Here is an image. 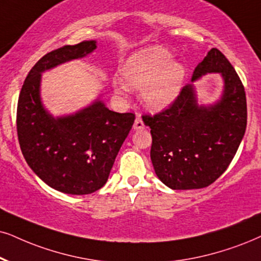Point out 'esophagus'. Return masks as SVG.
<instances>
[{"label":"esophagus","instance_id":"obj_1","mask_svg":"<svg viewBox=\"0 0 261 261\" xmlns=\"http://www.w3.org/2000/svg\"><path fill=\"white\" fill-rule=\"evenodd\" d=\"M143 128H144L143 121H142L140 117H137L136 120H135V123H134V130L138 131V130H143Z\"/></svg>","mask_w":261,"mask_h":261}]
</instances>
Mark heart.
<instances>
[{
    "instance_id": "1",
    "label": "heart",
    "mask_w": 261,
    "mask_h": 261,
    "mask_svg": "<svg viewBox=\"0 0 261 261\" xmlns=\"http://www.w3.org/2000/svg\"><path fill=\"white\" fill-rule=\"evenodd\" d=\"M120 74L123 82H117L115 90H141L144 107L161 112L179 96L187 71L167 49L150 45L131 54L121 66Z\"/></svg>"
}]
</instances>
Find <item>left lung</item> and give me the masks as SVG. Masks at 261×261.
Listing matches in <instances>:
<instances>
[{"label":"left lung","mask_w":261,"mask_h":261,"mask_svg":"<svg viewBox=\"0 0 261 261\" xmlns=\"http://www.w3.org/2000/svg\"><path fill=\"white\" fill-rule=\"evenodd\" d=\"M208 73H219L223 91L216 102L199 104L192 83ZM150 159L156 176L171 189L208 187L225 172L246 133L247 102L242 82L232 65L212 48L195 67L171 106L150 117Z\"/></svg>","instance_id":"1"}]
</instances>
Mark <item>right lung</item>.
<instances>
[{"mask_svg": "<svg viewBox=\"0 0 261 261\" xmlns=\"http://www.w3.org/2000/svg\"><path fill=\"white\" fill-rule=\"evenodd\" d=\"M96 47L92 39L45 54L29 72L18 101L16 130L26 163L45 184L71 195H87L106 184L135 121L133 113L108 110L102 94L87 107L60 117L43 105V72L88 57Z\"/></svg>", "mask_w": 261, "mask_h": 261, "instance_id": "right-lung-1", "label": "right lung"}]
</instances>
